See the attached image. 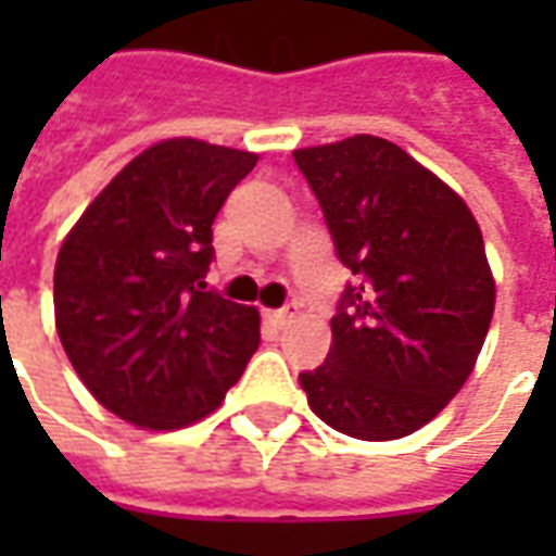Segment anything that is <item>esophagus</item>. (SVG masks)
<instances>
[{
	"mask_svg": "<svg viewBox=\"0 0 556 556\" xmlns=\"http://www.w3.org/2000/svg\"><path fill=\"white\" fill-rule=\"evenodd\" d=\"M289 318H291L289 306H282V309H265V321L274 327V330H282V327L289 325Z\"/></svg>",
	"mask_w": 556,
	"mask_h": 556,
	"instance_id": "esophagus-1",
	"label": "esophagus"
}]
</instances>
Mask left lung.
<instances>
[{"label":"left lung","mask_w":556,"mask_h":556,"mask_svg":"<svg viewBox=\"0 0 556 556\" xmlns=\"http://www.w3.org/2000/svg\"><path fill=\"white\" fill-rule=\"evenodd\" d=\"M354 282L327 361L301 372L309 408L361 441H396L446 408L473 372L494 277L462 195L381 137L294 151Z\"/></svg>","instance_id":"1"}]
</instances>
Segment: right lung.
I'll return each instance as SVG.
<instances>
[{
	"label": "right lung",
	"mask_w": 556,
	"mask_h": 556,
	"mask_svg": "<svg viewBox=\"0 0 556 556\" xmlns=\"http://www.w3.org/2000/svg\"><path fill=\"white\" fill-rule=\"evenodd\" d=\"M255 154L166 139L106 184L59 250L55 330L115 417L181 429L219 408L258 349V313L205 291L214 219Z\"/></svg>",
	"instance_id": "right-lung-1"
}]
</instances>
